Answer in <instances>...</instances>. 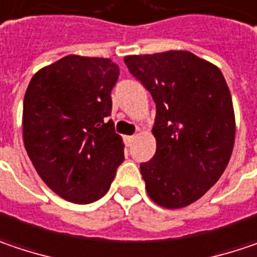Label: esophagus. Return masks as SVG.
I'll use <instances>...</instances> for the list:
<instances>
[{
  "mask_svg": "<svg viewBox=\"0 0 257 257\" xmlns=\"http://www.w3.org/2000/svg\"><path fill=\"white\" fill-rule=\"evenodd\" d=\"M134 140H135V137H134V135H126V137L123 138L125 145H126V147H131V145H132V143H134Z\"/></svg>",
  "mask_w": 257,
  "mask_h": 257,
  "instance_id": "obj_1",
  "label": "esophagus"
}]
</instances>
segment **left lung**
I'll use <instances>...</instances> for the list:
<instances>
[{
	"mask_svg": "<svg viewBox=\"0 0 257 257\" xmlns=\"http://www.w3.org/2000/svg\"><path fill=\"white\" fill-rule=\"evenodd\" d=\"M156 103L154 157L141 163L148 196L177 209L198 201L224 173L235 138L233 100L222 72L188 51L123 58Z\"/></svg>",
	"mask_w": 257,
	"mask_h": 257,
	"instance_id": "8db88e82",
	"label": "left lung"
}]
</instances>
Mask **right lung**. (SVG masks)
Instances as JSON below:
<instances>
[{
	"instance_id": "obj_1",
	"label": "right lung",
	"mask_w": 257,
	"mask_h": 257,
	"mask_svg": "<svg viewBox=\"0 0 257 257\" xmlns=\"http://www.w3.org/2000/svg\"><path fill=\"white\" fill-rule=\"evenodd\" d=\"M117 77L112 59L68 55L39 69L26 90V151L40 179L69 202L104 196L125 159L107 120Z\"/></svg>"
}]
</instances>
